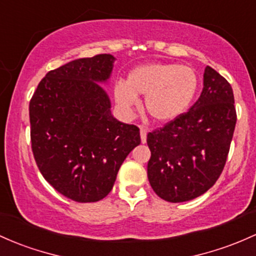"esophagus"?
<instances>
[{"instance_id":"obj_1","label":"esophagus","mask_w":256,"mask_h":256,"mask_svg":"<svg viewBox=\"0 0 256 256\" xmlns=\"http://www.w3.org/2000/svg\"><path fill=\"white\" fill-rule=\"evenodd\" d=\"M140 132H141V142H147V128L144 126H140Z\"/></svg>"}]
</instances>
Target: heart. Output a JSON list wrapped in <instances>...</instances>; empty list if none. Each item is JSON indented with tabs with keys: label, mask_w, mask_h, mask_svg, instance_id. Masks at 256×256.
<instances>
[{
	"label": "heart",
	"mask_w": 256,
	"mask_h": 256,
	"mask_svg": "<svg viewBox=\"0 0 256 256\" xmlns=\"http://www.w3.org/2000/svg\"><path fill=\"white\" fill-rule=\"evenodd\" d=\"M196 70L176 63H148L136 66L128 80L114 85V98L126 114L138 108L137 96H146V109L156 122H170L184 115L198 94Z\"/></svg>",
	"instance_id": "obj_1"
}]
</instances>
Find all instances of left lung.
<instances>
[{"instance_id":"1","label":"left lung","mask_w":256,"mask_h":256,"mask_svg":"<svg viewBox=\"0 0 256 256\" xmlns=\"http://www.w3.org/2000/svg\"><path fill=\"white\" fill-rule=\"evenodd\" d=\"M236 122L231 85L206 66L203 91L190 110L147 134V174L154 192L181 203L214 186L226 164Z\"/></svg>"}]
</instances>
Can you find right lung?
I'll return each instance as SVG.
<instances>
[{
	"label": "right lung",
	"instance_id": "1",
	"mask_svg": "<svg viewBox=\"0 0 256 256\" xmlns=\"http://www.w3.org/2000/svg\"><path fill=\"white\" fill-rule=\"evenodd\" d=\"M114 60L97 54L50 70L30 100L36 165L57 192L78 203L108 196L122 162L141 143L140 128L113 118L97 84L110 76Z\"/></svg>",
	"mask_w": 256,
	"mask_h": 256
}]
</instances>
